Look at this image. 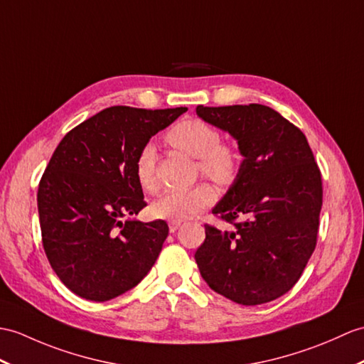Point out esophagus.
Masks as SVG:
<instances>
[{"label":"esophagus","mask_w":364,"mask_h":364,"mask_svg":"<svg viewBox=\"0 0 364 364\" xmlns=\"http://www.w3.org/2000/svg\"><path fill=\"white\" fill-rule=\"evenodd\" d=\"M181 226V222H168V231L172 234L178 231V228Z\"/></svg>","instance_id":"obj_1"}]
</instances>
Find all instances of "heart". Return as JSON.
Segmentation results:
<instances>
[{"label":"heart","mask_w":364,"mask_h":364,"mask_svg":"<svg viewBox=\"0 0 364 364\" xmlns=\"http://www.w3.org/2000/svg\"><path fill=\"white\" fill-rule=\"evenodd\" d=\"M166 139L172 147L192 158H197L200 171L217 184H231L239 173V151L230 146L218 144L220 134L213 125L200 119H184L167 132ZM155 161V146L146 144L134 161V175H136L138 184L146 192H154L156 189ZM213 201V188L206 183H200L188 189L166 191L151 203L150 209L156 218L183 222L196 217Z\"/></svg>","instance_id":"obj_1"}]
</instances>
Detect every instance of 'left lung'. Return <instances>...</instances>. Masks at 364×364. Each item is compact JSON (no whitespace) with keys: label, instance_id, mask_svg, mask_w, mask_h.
Segmentation results:
<instances>
[{"label":"left lung","instance_id":"8db88e82","mask_svg":"<svg viewBox=\"0 0 364 364\" xmlns=\"http://www.w3.org/2000/svg\"><path fill=\"white\" fill-rule=\"evenodd\" d=\"M237 141L239 173L213 214L232 231L205 226L196 252L205 282L242 306L277 299L298 282L316 247L323 183L307 138L276 109L260 105L196 108Z\"/></svg>","mask_w":364,"mask_h":364}]
</instances>
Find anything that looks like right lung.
I'll list each match as a JSON object with an SVG mask.
<instances>
[{
    "mask_svg": "<svg viewBox=\"0 0 364 364\" xmlns=\"http://www.w3.org/2000/svg\"><path fill=\"white\" fill-rule=\"evenodd\" d=\"M184 112L109 107L57 146L37 193L41 239L50 267L77 296L109 301L154 267L168 226L130 218L147 205L134 161L150 138Z\"/></svg>",
    "mask_w": 364,
    "mask_h": 364,
    "instance_id": "1",
    "label": "right lung"
}]
</instances>
